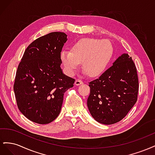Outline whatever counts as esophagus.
I'll return each mask as SVG.
<instances>
[{
	"instance_id": "34e87169",
	"label": "esophagus",
	"mask_w": 155,
	"mask_h": 155,
	"mask_svg": "<svg viewBox=\"0 0 155 155\" xmlns=\"http://www.w3.org/2000/svg\"><path fill=\"white\" fill-rule=\"evenodd\" d=\"M83 82L81 80V79H76V81H75V85H76V86L80 85H81V84H83Z\"/></svg>"
}]
</instances>
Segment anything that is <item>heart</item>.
<instances>
[{
    "mask_svg": "<svg viewBox=\"0 0 155 155\" xmlns=\"http://www.w3.org/2000/svg\"><path fill=\"white\" fill-rule=\"evenodd\" d=\"M113 52V47L109 41L83 38L75 42L70 51H61L60 60L69 76H73L82 63L85 73L91 77H97L107 68Z\"/></svg>",
    "mask_w": 155,
    "mask_h": 155,
    "instance_id": "heart-1",
    "label": "heart"
}]
</instances>
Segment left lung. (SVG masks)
I'll return each mask as SVG.
<instances>
[{
    "label": "left lung",
    "instance_id": "left-lung-1",
    "mask_svg": "<svg viewBox=\"0 0 155 155\" xmlns=\"http://www.w3.org/2000/svg\"><path fill=\"white\" fill-rule=\"evenodd\" d=\"M88 86L87 106L94 119L105 125L118 122L137 101L138 79L132 58L123 54Z\"/></svg>",
    "mask_w": 155,
    "mask_h": 155
}]
</instances>
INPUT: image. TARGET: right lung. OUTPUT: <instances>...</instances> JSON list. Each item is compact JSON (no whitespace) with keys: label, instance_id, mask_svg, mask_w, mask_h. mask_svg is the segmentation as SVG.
<instances>
[{"label":"right lung","instance_id":"1","mask_svg":"<svg viewBox=\"0 0 155 155\" xmlns=\"http://www.w3.org/2000/svg\"><path fill=\"white\" fill-rule=\"evenodd\" d=\"M67 35L51 32L28 46L18 64L14 92L18 109L26 118L47 124L59 116L64 93L74 87L75 79L64 74L60 53Z\"/></svg>","mask_w":155,"mask_h":155}]
</instances>
